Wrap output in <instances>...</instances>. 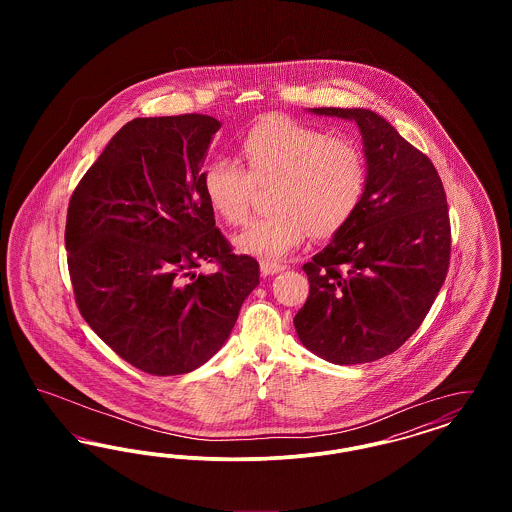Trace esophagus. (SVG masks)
Listing matches in <instances>:
<instances>
[{
  "instance_id": "1",
  "label": "esophagus",
  "mask_w": 512,
  "mask_h": 512,
  "mask_svg": "<svg viewBox=\"0 0 512 512\" xmlns=\"http://www.w3.org/2000/svg\"><path fill=\"white\" fill-rule=\"evenodd\" d=\"M282 270H286V265H282V263H276V261H261V272H263L265 276H272V274L282 272Z\"/></svg>"
}]
</instances>
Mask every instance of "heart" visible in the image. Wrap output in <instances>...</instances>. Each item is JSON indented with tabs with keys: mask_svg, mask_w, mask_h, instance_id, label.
I'll list each match as a JSON object with an SVG mask.
<instances>
[{
	"mask_svg": "<svg viewBox=\"0 0 512 512\" xmlns=\"http://www.w3.org/2000/svg\"><path fill=\"white\" fill-rule=\"evenodd\" d=\"M240 151L247 171L228 159L211 161L203 171V194L217 217L242 226L251 215L257 186L274 184V211L253 220L236 240L244 253L282 257L303 244L309 232L330 238L363 203L368 161L353 138L270 115L247 128Z\"/></svg>",
	"mask_w": 512,
	"mask_h": 512,
	"instance_id": "1",
	"label": "heart"
}]
</instances>
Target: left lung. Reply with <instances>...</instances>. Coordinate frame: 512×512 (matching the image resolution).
<instances>
[{
	"label": "left lung",
	"instance_id": "left-lung-1",
	"mask_svg": "<svg viewBox=\"0 0 512 512\" xmlns=\"http://www.w3.org/2000/svg\"><path fill=\"white\" fill-rule=\"evenodd\" d=\"M357 122L368 161L355 217L303 270L309 297L293 318L301 343L334 365L372 363L413 336L449 268L447 197L430 157L368 109L318 107Z\"/></svg>",
	"mask_w": 512,
	"mask_h": 512
}]
</instances>
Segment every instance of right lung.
<instances>
[{"mask_svg":"<svg viewBox=\"0 0 512 512\" xmlns=\"http://www.w3.org/2000/svg\"><path fill=\"white\" fill-rule=\"evenodd\" d=\"M209 115L124 124L74 188L65 226L74 301L119 357L153 376L209 361L259 284L203 194ZM215 262V275H195Z\"/></svg>","mask_w":512,"mask_h":512,"instance_id":"obj_1","label":"right lung"}]
</instances>
